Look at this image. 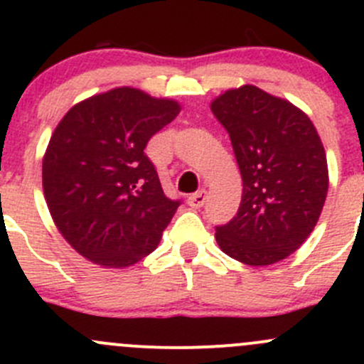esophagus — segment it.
<instances>
[{"label":"esophagus","mask_w":364,"mask_h":364,"mask_svg":"<svg viewBox=\"0 0 364 364\" xmlns=\"http://www.w3.org/2000/svg\"><path fill=\"white\" fill-rule=\"evenodd\" d=\"M205 197H208L205 190H199V192L192 193V196L188 197V205H190V208H193V209L203 208L204 203H205Z\"/></svg>","instance_id":"1"}]
</instances>
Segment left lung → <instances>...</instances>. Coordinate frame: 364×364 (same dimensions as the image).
<instances>
[{"instance_id": "1", "label": "left lung", "mask_w": 364, "mask_h": 364, "mask_svg": "<svg viewBox=\"0 0 364 364\" xmlns=\"http://www.w3.org/2000/svg\"><path fill=\"white\" fill-rule=\"evenodd\" d=\"M211 111L229 132L243 179L240 209L216 227V243L248 266L280 262L306 241L324 208L321 137L301 109L252 84L220 95Z\"/></svg>"}]
</instances>
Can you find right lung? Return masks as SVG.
<instances>
[{"label":"right lung","instance_id":"right-lung-1","mask_svg":"<svg viewBox=\"0 0 364 364\" xmlns=\"http://www.w3.org/2000/svg\"><path fill=\"white\" fill-rule=\"evenodd\" d=\"M181 107L135 87H114L73 105L54 130L42 164L47 208L58 230L102 267H128L149 255L174 216L149 139Z\"/></svg>","mask_w":364,"mask_h":364}]
</instances>
